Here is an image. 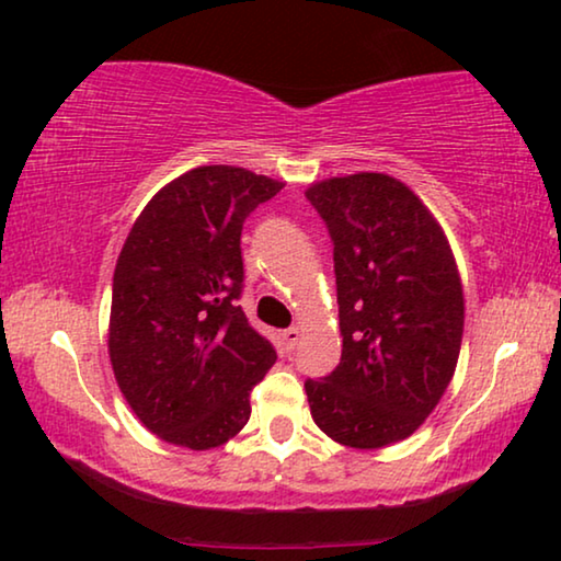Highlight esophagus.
I'll use <instances>...</instances> for the list:
<instances>
[{"instance_id": "obj_1", "label": "esophagus", "mask_w": 561, "mask_h": 561, "mask_svg": "<svg viewBox=\"0 0 561 561\" xmlns=\"http://www.w3.org/2000/svg\"><path fill=\"white\" fill-rule=\"evenodd\" d=\"M282 342H284V350H287V353H291V350H295L297 342H299V330L297 328L284 330L282 332Z\"/></svg>"}]
</instances>
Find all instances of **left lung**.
Returning a JSON list of instances; mask_svg holds the SVG:
<instances>
[{"label":"left lung","instance_id":"1","mask_svg":"<svg viewBox=\"0 0 561 561\" xmlns=\"http://www.w3.org/2000/svg\"><path fill=\"white\" fill-rule=\"evenodd\" d=\"M307 198L334 244L342 334L340 365L305 382L309 411L342 446H390L421 428L456 373L463 287L454 252L392 175L324 179Z\"/></svg>","mask_w":561,"mask_h":561}]
</instances>
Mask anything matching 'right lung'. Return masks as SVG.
<instances>
[{"mask_svg": "<svg viewBox=\"0 0 561 561\" xmlns=\"http://www.w3.org/2000/svg\"><path fill=\"white\" fill-rule=\"evenodd\" d=\"M282 181L198 165L148 201L113 274L107 353L118 388L150 433L208 450L244 428L249 392L277 360L237 299L241 229Z\"/></svg>", "mask_w": 561, "mask_h": 561, "instance_id": "right-lung-1", "label": "right lung"}]
</instances>
